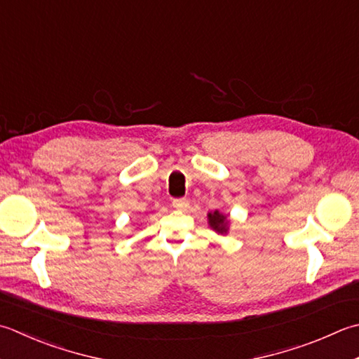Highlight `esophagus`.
I'll use <instances>...</instances> for the list:
<instances>
[{
    "label": "esophagus",
    "instance_id": "obj_1",
    "mask_svg": "<svg viewBox=\"0 0 359 359\" xmlns=\"http://www.w3.org/2000/svg\"><path fill=\"white\" fill-rule=\"evenodd\" d=\"M172 207L177 208V210H185L188 207V201L187 199H174Z\"/></svg>",
    "mask_w": 359,
    "mask_h": 359
}]
</instances>
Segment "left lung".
I'll return each mask as SVG.
<instances>
[{
    "label": "left lung",
    "instance_id": "1",
    "mask_svg": "<svg viewBox=\"0 0 359 359\" xmlns=\"http://www.w3.org/2000/svg\"><path fill=\"white\" fill-rule=\"evenodd\" d=\"M208 217V227L215 230L217 235H227L230 229V217L226 213H221L219 210L210 212L207 215Z\"/></svg>",
    "mask_w": 359,
    "mask_h": 359
}]
</instances>
